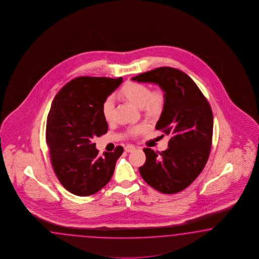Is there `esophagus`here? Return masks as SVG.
<instances>
[{
	"instance_id": "obj_1",
	"label": "esophagus",
	"mask_w": 259,
	"mask_h": 259,
	"mask_svg": "<svg viewBox=\"0 0 259 259\" xmlns=\"http://www.w3.org/2000/svg\"><path fill=\"white\" fill-rule=\"evenodd\" d=\"M133 150H135V146L133 145H127L125 146V151L126 152H133Z\"/></svg>"
}]
</instances>
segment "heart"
<instances>
[{
    "instance_id": "obj_1",
    "label": "heart",
    "mask_w": 259,
    "mask_h": 259,
    "mask_svg": "<svg viewBox=\"0 0 259 259\" xmlns=\"http://www.w3.org/2000/svg\"><path fill=\"white\" fill-rule=\"evenodd\" d=\"M120 95L138 108H142L148 115H157L161 113L165 105L166 96L162 89L150 91V88L140 82H127L120 89ZM114 102L112 97H108L102 104V114L107 121L113 118ZM146 128V124H140L131 128L132 134H139Z\"/></svg>"
}]
</instances>
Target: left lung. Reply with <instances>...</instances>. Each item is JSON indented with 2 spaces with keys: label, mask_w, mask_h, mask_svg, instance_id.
Returning <instances> with one entry per match:
<instances>
[{
  "label": "left lung",
  "mask_w": 259,
  "mask_h": 259,
  "mask_svg": "<svg viewBox=\"0 0 259 259\" xmlns=\"http://www.w3.org/2000/svg\"><path fill=\"white\" fill-rule=\"evenodd\" d=\"M132 80L152 82L164 91L165 105L156 130L170 137L168 148L162 152L144 149L146 159L140 174L159 192H181L199 176L209 157L213 134L210 105L196 83L177 68L159 67Z\"/></svg>",
  "instance_id": "left-lung-1"
}]
</instances>
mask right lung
Masks as SVG:
<instances>
[{
    "instance_id": "1",
    "label": "right lung",
    "mask_w": 259,
    "mask_h": 259,
    "mask_svg": "<svg viewBox=\"0 0 259 259\" xmlns=\"http://www.w3.org/2000/svg\"><path fill=\"white\" fill-rule=\"evenodd\" d=\"M122 81L121 77H78L62 87L52 103L46 126L52 165L60 183L75 195L101 190L124 151L118 146L100 157L93 142L108 132L102 104Z\"/></svg>"
}]
</instances>
